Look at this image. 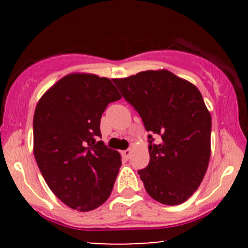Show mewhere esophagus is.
I'll return each instance as SVG.
<instances>
[{
  "label": "esophagus",
  "instance_id": "1",
  "mask_svg": "<svg viewBox=\"0 0 248 248\" xmlns=\"http://www.w3.org/2000/svg\"><path fill=\"white\" fill-rule=\"evenodd\" d=\"M121 154H122V156H124V157L126 158V160H128V158H129L130 156H132V150H130V149L124 150V152H122Z\"/></svg>",
  "mask_w": 248,
  "mask_h": 248
}]
</instances>
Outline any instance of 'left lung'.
Wrapping results in <instances>:
<instances>
[{
  "instance_id": "1",
  "label": "left lung",
  "mask_w": 248,
  "mask_h": 248,
  "mask_svg": "<svg viewBox=\"0 0 248 248\" xmlns=\"http://www.w3.org/2000/svg\"><path fill=\"white\" fill-rule=\"evenodd\" d=\"M150 134L149 164L139 170L148 195L184 203L201 186L211 154V115L198 88L167 70L113 79ZM153 135L161 136L155 144Z\"/></svg>"
}]
</instances>
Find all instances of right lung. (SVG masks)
Segmentation results:
<instances>
[{"label":"right lung","mask_w":248,"mask_h":248,"mask_svg":"<svg viewBox=\"0 0 248 248\" xmlns=\"http://www.w3.org/2000/svg\"><path fill=\"white\" fill-rule=\"evenodd\" d=\"M121 96L108 78L72 73L42 96L33 115V154L43 177L64 204L92 211L112 192L121 156L102 141L100 120Z\"/></svg>","instance_id":"obj_1"}]
</instances>
